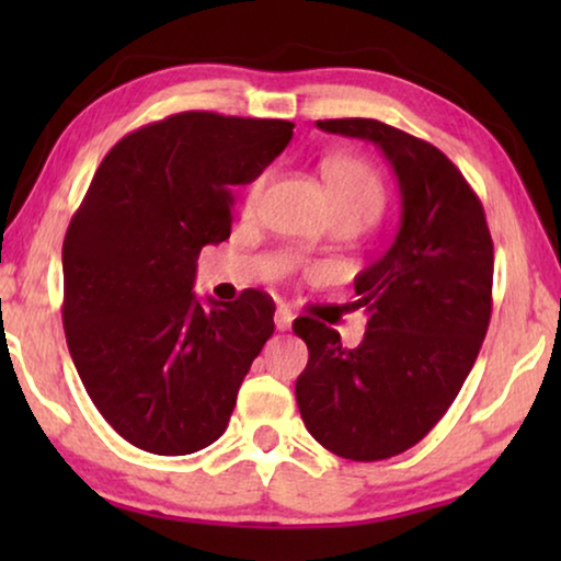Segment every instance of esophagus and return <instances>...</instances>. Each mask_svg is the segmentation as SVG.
I'll return each mask as SVG.
<instances>
[{"label": "esophagus", "mask_w": 561, "mask_h": 561, "mask_svg": "<svg viewBox=\"0 0 561 561\" xmlns=\"http://www.w3.org/2000/svg\"><path fill=\"white\" fill-rule=\"evenodd\" d=\"M290 324H294V313H290L286 306H278V309H275V329H278V332H286Z\"/></svg>", "instance_id": "34e87169"}]
</instances>
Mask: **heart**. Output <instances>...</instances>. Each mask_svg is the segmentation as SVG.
Returning <instances> with one entry per match:
<instances>
[{"label": "heart", "instance_id": "1", "mask_svg": "<svg viewBox=\"0 0 561 561\" xmlns=\"http://www.w3.org/2000/svg\"><path fill=\"white\" fill-rule=\"evenodd\" d=\"M265 181L267 173L257 175L248 186V191H244V209L248 211L257 206ZM324 181L336 217H352L359 225H367V221H373L380 214L386 194H382L378 173L365 160L350 156L329 158L324 163Z\"/></svg>", "mask_w": 561, "mask_h": 561}]
</instances>
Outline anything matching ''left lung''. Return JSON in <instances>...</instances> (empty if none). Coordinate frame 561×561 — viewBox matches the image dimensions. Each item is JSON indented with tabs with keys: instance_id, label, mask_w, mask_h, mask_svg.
I'll list each match as a JSON object with an SVG mask.
<instances>
[{
	"instance_id": "8db88e82",
	"label": "left lung",
	"mask_w": 561,
	"mask_h": 561,
	"mask_svg": "<svg viewBox=\"0 0 561 561\" xmlns=\"http://www.w3.org/2000/svg\"><path fill=\"white\" fill-rule=\"evenodd\" d=\"M319 129L380 148L401 191L396 240L355 278L365 340L298 317L309 347L298 411L321 447L355 462L411 449L455 401L493 311V240L480 198L457 165L419 137L378 119H324Z\"/></svg>"
}]
</instances>
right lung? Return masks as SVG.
<instances>
[{
    "label": "right lung",
    "instance_id": "add662e5",
    "mask_svg": "<svg viewBox=\"0 0 561 561\" xmlns=\"http://www.w3.org/2000/svg\"><path fill=\"white\" fill-rule=\"evenodd\" d=\"M294 137V122L181 112L106 152L64 240L68 352L99 413L152 455L209 447L273 334V298L194 294L204 244L232 232V191Z\"/></svg>",
    "mask_w": 561,
    "mask_h": 561
}]
</instances>
